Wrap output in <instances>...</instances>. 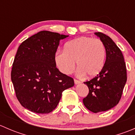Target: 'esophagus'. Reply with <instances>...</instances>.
Masks as SVG:
<instances>
[{"label":"esophagus","mask_w":135,"mask_h":135,"mask_svg":"<svg viewBox=\"0 0 135 135\" xmlns=\"http://www.w3.org/2000/svg\"><path fill=\"white\" fill-rule=\"evenodd\" d=\"M80 83H81V81H79V80H76V79H74V84H80Z\"/></svg>","instance_id":"esophagus-1"}]
</instances>
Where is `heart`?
Returning a JSON list of instances; mask_svg holds the SVG:
<instances>
[{"mask_svg":"<svg viewBox=\"0 0 135 135\" xmlns=\"http://www.w3.org/2000/svg\"><path fill=\"white\" fill-rule=\"evenodd\" d=\"M105 57V47L100 39L80 36L67 42L63 51L55 54V62L61 73L70 74L75 69L76 61L80 76L93 78L103 70Z\"/></svg>","mask_w":135,"mask_h":135,"instance_id":"heart-1","label":"heart"}]
</instances>
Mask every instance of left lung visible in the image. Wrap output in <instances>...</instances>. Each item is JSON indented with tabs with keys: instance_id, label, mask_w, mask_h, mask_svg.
Returning <instances> with one entry per match:
<instances>
[{
	"instance_id": "1",
	"label": "left lung",
	"mask_w": 135,
	"mask_h": 135,
	"mask_svg": "<svg viewBox=\"0 0 135 135\" xmlns=\"http://www.w3.org/2000/svg\"><path fill=\"white\" fill-rule=\"evenodd\" d=\"M95 34L104 44L107 58L101 72L84 82L89 88V93L83 103L88 110L97 113L118 104L127 81V69L122 51L114 42L102 32Z\"/></svg>"
}]
</instances>
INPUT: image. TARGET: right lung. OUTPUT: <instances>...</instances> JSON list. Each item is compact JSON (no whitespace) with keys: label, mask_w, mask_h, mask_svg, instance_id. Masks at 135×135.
<instances>
[{"label":"right lung","mask_w":135,"mask_h":135,"mask_svg":"<svg viewBox=\"0 0 135 135\" xmlns=\"http://www.w3.org/2000/svg\"><path fill=\"white\" fill-rule=\"evenodd\" d=\"M69 36L42 31L19 46L11 72V79L20 104L38 114L55 109L64 90L74 86L73 78L59 71L55 55L59 41Z\"/></svg>","instance_id":"add662e5"}]
</instances>
